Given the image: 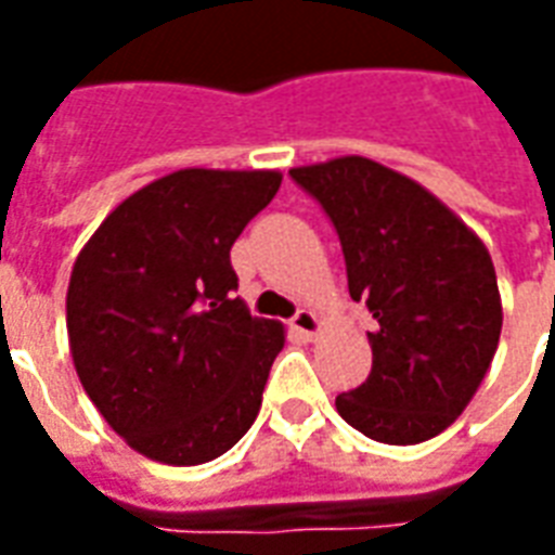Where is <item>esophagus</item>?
I'll return each instance as SVG.
<instances>
[{
  "label": "esophagus",
  "instance_id": "esophagus-1",
  "mask_svg": "<svg viewBox=\"0 0 555 555\" xmlns=\"http://www.w3.org/2000/svg\"><path fill=\"white\" fill-rule=\"evenodd\" d=\"M291 330L302 338H314L318 336V330H321V321H318V314L309 312V309H300V312L291 318Z\"/></svg>",
  "mask_w": 555,
  "mask_h": 555
}]
</instances>
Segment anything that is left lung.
I'll return each instance as SVG.
<instances>
[{"label": "left lung", "mask_w": 555, "mask_h": 555, "mask_svg": "<svg viewBox=\"0 0 555 555\" xmlns=\"http://www.w3.org/2000/svg\"><path fill=\"white\" fill-rule=\"evenodd\" d=\"M341 243L350 297L374 330L372 374L338 416L389 446L430 440L464 413L496 353L502 306L485 243L440 198L365 157L291 169Z\"/></svg>", "instance_id": "obj_1"}]
</instances>
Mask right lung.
Here are the masks:
<instances>
[{"label": "right lung", "instance_id": "add662e5", "mask_svg": "<svg viewBox=\"0 0 555 555\" xmlns=\"http://www.w3.org/2000/svg\"><path fill=\"white\" fill-rule=\"evenodd\" d=\"M279 183V171H171L115 207L74 264L79 384L109 428L159 464L214 461L261 410L285 336L234 297L231 246Z\"/></svg>", "mask_w": 555, "mask_h": 555}]
</instances>
